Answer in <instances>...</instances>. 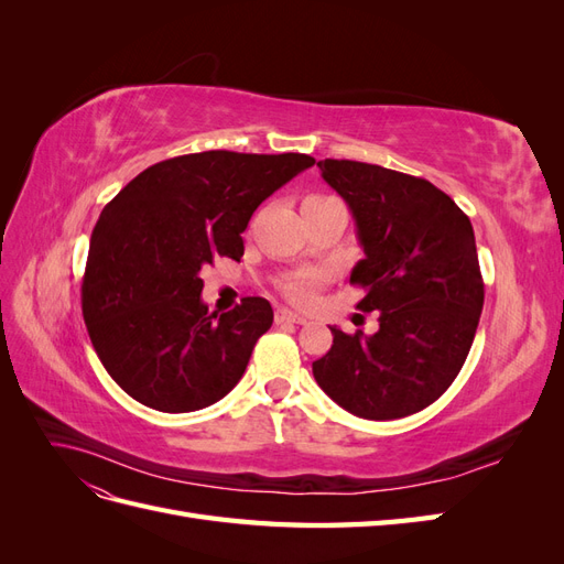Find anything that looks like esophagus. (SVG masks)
I'll return each instance as SVG.
<instances>
[{"mask_svg": "<svg viewBox=\"0 0 564 564\" xmlns=\"http://www.w3.org/2000/svg\"><path fill=\"white\" fill-rule=\"evenodd\" d=\"M275 322H278V324H282V322L305 324L308 319H305V317H303V315H299V313H294V311H289V308H278V311H275Z\"/></svg>", "mask_w": 564, "mask_h": 564, "instance_id": "1", "label": "esophagus"}]
</instances>
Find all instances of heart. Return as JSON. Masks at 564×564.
<instances>
[{
  "mask_svg": "<svg viewBox=\"0 0 564 564\" xmlns=\"http://www.w3.org/2000/svg\"><path fill=\"white\" fill-rule=\"evenodd\" d=\"M319 195H313L308 199H315ZM322 282V275L319 272H299V275L289 278L284 284H282V292L286 294V299H292L294 303H311L317 294V286Z\"/></svg>",
  "mask_w": 564,
  "mask_h": 564,
  "instance_id": "b5f03b06",
  "label": "heart"
}]
</instances>
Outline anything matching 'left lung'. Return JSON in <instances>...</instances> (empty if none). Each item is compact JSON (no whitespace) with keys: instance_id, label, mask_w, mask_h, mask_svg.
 <instances>
[{"instance_id":"left-lung-1","label":"left lung","mask_w":564,"mask_h":564,"mask_svg":"<svg viewBox=\"0 0 564 564\" xmlns=\"http://www.w3.org/2000/svg\"><path fill=\"white\" fill-rule=\"evenodd\" d=\"M346 199L365 259L350 284L357 308L379 311V332L346 334L313 362L319 388L346 412L390 421L416 414L464 367L485 303L470 218L431 181L352 162H317Z\"/></svg>"}]
</instances>
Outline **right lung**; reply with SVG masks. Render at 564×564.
I'll list each match as a JSON object with an SVG mask.
<instances>
[{
  "label": "right lung",
  "instance_id": "obj_1",
  "mask_svg": "<svg viewBox=\"0 0 564 564\" xmlns=\"http://www.w3.org/2000/svg\"><path fill=\"white\" fill-rule=\"evenodd\" d=\"M313 164L301 152H193L148 166L106 204L91 232L82 315L98 360L127 395L185 414L242 379L272 324L270 303L247 296L209 313L199 272L216 256L240 261L251 214Z\"/></svg>",
  "mask_w": 564,
  "mask_h": 564
}]
</instances>
